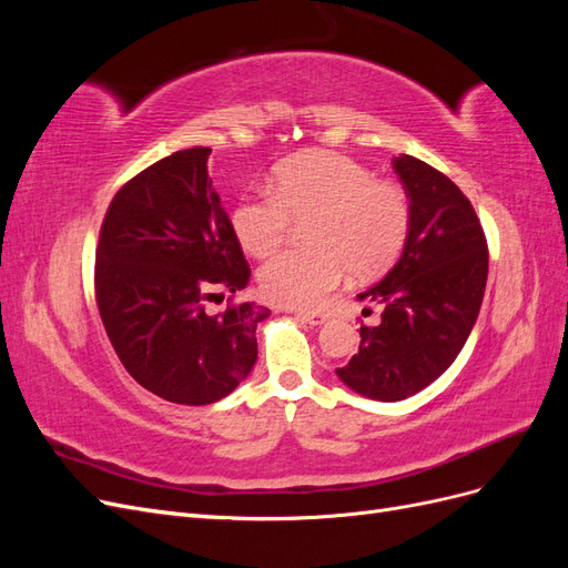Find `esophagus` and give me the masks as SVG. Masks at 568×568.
I'll use <instances>...</instances> for the list:
<instances>
[{
    "label": "esophagus",
    "instance_id": "esophagus-1",
    "mask_svg": "<svg viewBox=\"0 0 568 568\" xmlns=\"http://www.w3.org/2000/svg\"><path fill=\"white\" fill-rule=\"evenodd\" d=\"M296 317H298L301 322H305V324H313V326L326 322V315H324V313H311V311H298Z\"/></svg>",
    "mask_w": 568,
    "mask_h": 568
}]
</instances>
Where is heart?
Here are the masks:
<instances>
[{
    "instance_id": "heart-1",
    "label": "heart",
    "mask_w": 568,
    "mask_h": 568,
    "mask_svg": "<svg viewBox=\"0 0 568 568\" xmlns=\"http://www.w3.org/2000/svg\"><path fill=\"white\" fill-rule=\"evenodd\" d=\"M232 230L244 251L267 255L305 222L311 248H291L257 272L263 296L286 307H317L346 272L374 277L393 265L409 232V201L398 184L334 151H303L284 161L272 192L257 189L234 203Z\"/></svg>"
}]
</instances>
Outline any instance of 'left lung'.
<instances>
[{"mask_svg":"<svg viewBox=\"0 0 568 568\" xmlns=\"http://www.w3.org/2000/svg\"><path fill=\"white\" fill-rule=\"evenodd\" d=\"M409 199L400 261L359 301L384 307L376 326H359V348L338 379L372 400L395 403L448 369L467 343L484 301L488 244L471 201L415 156L393 159Z\"/></svg>","mask_w":568,"mask_h":568,"instance_id":"8db88e82","label":"left lung"}]
</instances>
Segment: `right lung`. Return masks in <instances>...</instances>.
<instances>
[{"instance_id":"right-lung-1","label":"right lung","mask_w":568,"mask_h":568,"mask_svg":"<svg viewBox=\"0 0 568 568\" xmlns=\"http://www.w3.org/2000/svg\"><path fill=\"white\" fill-rule=\"evenodd\" d=\"M209 156V146L175 151L120 186L97 246V305L115 355L136 384L178 405H211L242 384L255 326L270 315L255 303L205 311L251 277Z\"/></svg>"}]
</instances>
